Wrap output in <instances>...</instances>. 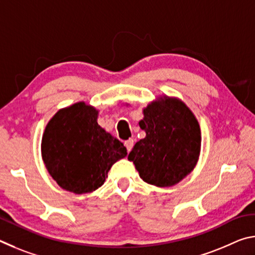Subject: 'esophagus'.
Here are the masks:
<instances>
[{
	"label": "esophagus",
	"mask_w": 255,
	"mask_h": 255,
	"mask_svg": "<svg viewBox=\"0 0 255 255\" xmlns=\"http://www.w3.org/2000/svg\"><path fill=\"white\" fill-rule=\"evenodd\" d=\"M125 146H126V148H127L128 152H130V150L133 147V139H132V138H129L128 140L125 141Z\"/></svg>",
	"instance_id": "1"
}]
</instances>
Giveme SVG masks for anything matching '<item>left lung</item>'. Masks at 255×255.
<instances>
[{"label":"left lung","mask_w":255,"mask_h":255,"mask_svg":"<svg viewBox=\"0 0 255 255\" xmlns=\"http://www.w3.org/2000/svg\"><path fill=\"white\" fill-rule=\"evenodd\" d=\"M139 126L146 137L137 141L128 159L145 182L171 187L193 170L200 153V127L183 102L167 98L150 103Z\"/></svg>","instance_id":"obj_1"}]
</instances>
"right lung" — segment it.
Here are the masks:
<instances>
[{
	"mask_svg": "<svg viewBox=\"0 0 255 255\" xmlns=\"http://www.w3.org/2000/svg\"><path fill=\"white\" fill-rule=\"evenodd\" d=\"M98 111L84 102L59 110L47 125L41 141L45 165L59 187L92 192L105 183L112 164L127 148L97 123Z\"/></svg>",
	"mask_w": 255,
	"mask_h": 255,
	"instance_id": "obj_1",
	"label": "right lung"
}]
</instances>
